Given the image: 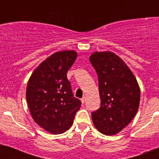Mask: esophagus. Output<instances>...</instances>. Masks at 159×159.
<instances>
[{
	"label": "esophagus",
	"instance_id": "obj_1",
	"mask_svg": "<svg viewBox=\"0 0 159 159\" xmlns=\"http://www.w3.org/2000/svg\"><path fill=\"white\" fill-rule=\"evenodd\" d=\"M85 101H86V98H85V97H83L82 99H81V102H82L83 104L85 102Z\"/></svg>",
	"mask_w": 159,
	"mask_h": 159
}]
</instances>
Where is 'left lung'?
<instances>
[{"instance_id":"left-lung-1","label":"left lung","mask_w":159,"mask_h":159,"mask_svg":"<svg viewBox=\"0 0 159 159\" xmlns=\"http://www.w3.org/2000/svg\"><path fill=\"white\" fill-rule=\"evenodd\" d=\"M90 62L96 71L100 107L92 113L96 129L107 135L116 134L131 122L139 109L140 88L134 74L111 52H95Z\"/></svg>"}]
</instances>
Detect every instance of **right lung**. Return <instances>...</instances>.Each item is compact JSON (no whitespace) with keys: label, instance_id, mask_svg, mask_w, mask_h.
<instances>
[{"label":"right lung","instance_id":"obj_1","mask_svg":"<svg viewBox=\"0 0 159 159\" xmlns=\"http://www.w3.org/2000/svg\"><path fill=\"white\" fill-rule=\"evenodd\" d=\"M75 51L51 55L32 72L26 99L32 119L52 134H62L72 125L81 102L75 98L67 72L75 62Z\"/></svg>","mask_w":159,"mask_h":159}]
</instances>
